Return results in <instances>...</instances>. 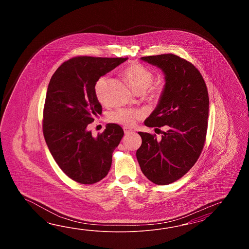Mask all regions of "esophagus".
<instances>
[{
  "mask_svg": "<svg viewBox=\"0 0 249 249\" xmlns=\"http://www.w3.org/2000/svg\"><path fill=\"white\" fill-rule=\"evenodd\" d=\"M124 132L125 135H129V134H132V133L135 132L133 130H132V129L127 128V127H124Z\"/></svg>",
  "mask_w": 249,
  "mask_h": 249,
  "instance_id": "obj_1",
  "label": "esophagus"
}]
</instances>
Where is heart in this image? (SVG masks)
Here are the masks:
<instances>
[{"instance_id":"heart-1","label":"heart","mask_w":249,"mask_h":249,"mask_svg":"<svg viewBox=\"0 0 249 249\" xmlns=\"http://www.w3.org/2000/svg\"><path fill=\"white\" fill-rule=\"evenodd\" d=\"M124 76L126 78L132 90L135 92H144L153 81L152 72L142 64L130 65L124 70ZM107 76L103 75L96 81L94 85V93L100 102L105 101ZM162 92L161 85H156L149 88L150 100L158 99ZM144 117V112L140 109L132 108H118L108 115V120L114 124L124 126H134L139 120Z\"/></svg>"}]
</instances>
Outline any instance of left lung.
<instances>
[{"label":"left lung","instance_id":"left-lung-1","mask_svg":"<svg viewBox=\"0 0 249 249\" xmlns=\"http://www.w3.org/2000/svg\"><path fill=\"white\" fill-rule=\"evenodd\" d=\"M161 69L164 85L159 103L144 121L148 127L167 125L162 139L139 132L142 142L138 162L148 180L166 185L179 180L196 163L206 140L209 98L199 71L174 54L142 57Z\"/></svg>","mask_w":249,"mask_h":249}]
</instances>
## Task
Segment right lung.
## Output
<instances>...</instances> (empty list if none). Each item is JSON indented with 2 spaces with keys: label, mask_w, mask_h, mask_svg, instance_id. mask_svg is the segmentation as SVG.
I'll return each mask as SVG.
<instances>
[{
  "label": "right lung",
  "mask_w": 249,
  "mask_h": 249,
  "mask_svg": "<svg viewBox=\"0 0 249 249\" xmlns=\"http://www.w3.org/2000/svg\"><path fill=\"white\" fill-rule=\"evenodd\" d=\"M128 58L76 57L64 62L49 83L43 110L45 142L60 169L76 182L93 184L106 177L112 154L124 136L122 127L107 124L92 136L88 125L101 115L94 85Z\"/></svg>",
  "instance_id": "1"
}]
</instances>
